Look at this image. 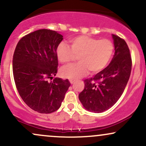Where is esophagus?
<instances>
[{
	"instance_id": "34e87169",
	"label": "esophagus",
	"mask_w": 146,
	"mask_h": 146,
	"mask_svg": "<svg viewBox=\"0 0 146 146\" xmlns=\"http://www.w3.org/2000/svg\"><path fill=\"white\" fill-rule=\"evenodd\" d=\"M69 82H70V83L71 84H73L75 83V80H69Z\"/></svg>"
}]
</instances>
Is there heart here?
Instances as JSON below:
<instances>
[{
  "instance_id": "obj_1",
  "label": "heart",
  "mask_w": 146,
  "mask_h": 146,
  "mask_svg": "<svg viewBox=\"0 0 146 146\" xmlns=\"http://www.w3.org/2000/svg\"><path fill=\"white\" fill-rule=\"evenodd\" d=\"M113 43L107 39L98 40L87 36L72 38L70 46L60 43L56 49L58 61L68 64L78 56L80 62L76 64L63 67L60 74L63 78L77 80L90 71L92 73L100 72L107 66L113 54Z\"/></svg>"
}]
</instances>
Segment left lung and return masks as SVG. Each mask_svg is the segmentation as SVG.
<instances>
[{
	"label": "left lung",
	"mask_w": 146,
	"mask_h": 146,
	"mask_svg": "<svg viewBox=\"0 0 146 146\" xmlns=\"http://www.w3.org/2000/svg\"><path fill=\"white\" fill-rule=\"evenodd\" d=\"M115 55L106 68L84 80V88L79 100L84 108L100 113L108 110L118 101L124 90L132 68L130 50L124 40L112 34Z\"/></svg>",
	"instance_id": "left-lung-1"
}]
</instances>
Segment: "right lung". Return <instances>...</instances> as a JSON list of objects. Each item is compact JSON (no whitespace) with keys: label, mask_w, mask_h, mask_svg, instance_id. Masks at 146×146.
Masks as SVG:
<instances>
[{"label":"right lung","mask_w":146,"mask_h":146,"mask_svg":"<svg viewBox=\"0 0 146 146\" xmlns=\"http://www.w3.org/2000/svg\"><path fill=\"white\" fill-rule=\"evenodd\" d=\"M62 40L57 31L43 29L23 37L16 45L13 56L16 88L25 103L38 113L56 111L71 85L61 78L48 81L58 72L56 49Z\"/></svg>","instance_id":"add662e5"}]
</instances>
